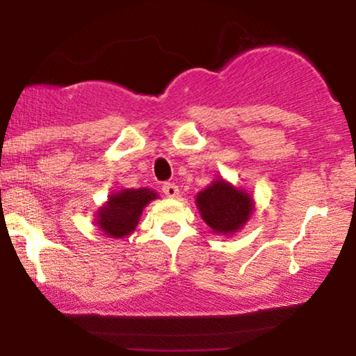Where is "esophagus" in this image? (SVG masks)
<instances>
[{"instance_id":"obj_1","label":"esophagus","mask_w":356,"mask_h":356,"mask_svg":"<svg viewBox=\"0 0 356 356\" xmlns=\"http://www.w3.org/2000/svg\"><path fill=\"white\" fill-rule=\"evenodd\" d=\"M162 192H164L167 197L175 199L179 195V187L175 186V184L167 182V184H164V186H162Z\"/></svg>"}]
</instances>
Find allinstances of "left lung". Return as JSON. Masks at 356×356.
<instances>
[{
    "instance_id": "obj_1",
    "label": "left lung",
    "mask_w": 356,
    "mask_h": 356,
    "mask_svg": "<svg viewBox=\"0 0 356 356\" xmlns=\"http://www.w3.org/2000/svg\"><path fill=\"white\" fill-rule=\"evenodd\" d=\"M195 206L212 232L231 236L246 226L254 211V199L248 191L232 186L226 179L216 177L195 195Z\"/></svg>"
}]
</instances>
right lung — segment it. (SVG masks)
I'll return each instance as SVG.
<instances>
[{
  "mask_svg": "<svg viewBox=\"0 0 356 356\" xmlns=\"http://www.w3.org/2000/svg\"><path fill=\"white\" fill-rule=\"evenodd\" d=\"M157 197V192L149 189V187L112 192L107 202L97 211L95 224L107 238H125L136 231L144 207L149 206Z\"/></svg>",
  "mask_w": 356,
  "mask_h": 356,
  "instance_id": "obj_1",
  "label": "right lung"
}]
</instances>
